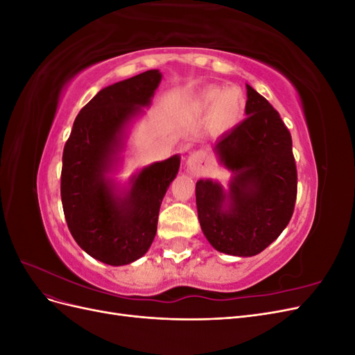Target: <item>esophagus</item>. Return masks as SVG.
Masks as SVG:
<instances>
[{
	"label": "esophagus",
	"instance_id": "esophagus-1",
	"mask_svg": "<svg viewBox=\"0 0 355 355\" xmlns=\"http://www.w3.org/2000/svg\"><path fill=\"white\" fill-rule=\"evenodd\" d=\"M204 155L201 153H192L187 159V168L192 176H200L202 170Z\"/></svg>",
	"mask_w": 355,
	"mask_h": 355
}]
</instances>
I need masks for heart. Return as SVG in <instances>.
Masks as SVG:
<instances>
[{
  "instance_id": "b5f03b06",
  "label": "heart",
  "mask_w": 355,
  "mask_h": 355,
  "mask_svg": "<svg viewBox=\"0 0 355 355\" xmlns=\"http://www.w3.org/2000/svg\"><path fill=\"white\" fill-rule=\"evenodd\" d=\"M244 103V94L239 87H209L192 102V111L198 115L210 111V128L214 133H222L240 120Z\"/></svg>"
}]
</instances>
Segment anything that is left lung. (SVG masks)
I'll use <instances>...</instances> for the list:
<instances>
[{"mask_svg": "<svg viewBox=\"0 0 355 355\" xmlns=\"http://www.w3.org/2000/svg\"><path fill=\"white\" fill-rule=\"evenodd\" d=\"M247 118L222 135L213 151L231 171L228 188L200 179L196 201L201 231L220 253L250 257L278 239L292 218L297 175L292 136L271 103L249 84Z\"/></svg>", "mask_w": 355, "mask_h": 355, "instance_id": "8db88e82", "label": "left lung"}]
</instances>
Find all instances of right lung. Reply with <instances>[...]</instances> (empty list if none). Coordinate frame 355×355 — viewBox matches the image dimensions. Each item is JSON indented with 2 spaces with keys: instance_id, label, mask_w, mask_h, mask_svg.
<instances>
[{
  "instance_id": "obj_1",
  "label": "right lung",
  "mask_w": 355,
  "mask_h": 355,
  "mask_svg": "<svg viewBox=\"0 0 355 355\" xmlns=\"http://www.w3.org/2000/svg\"><path fill=\"white\" fill-rule=\"evenodd\" d=\"M163 75L151 69L102 89L84 106L63 148L60 197L73 240L94 259L128 265L151 247L158 213L180 157L148 164L125 184L114 175L132 124L153 102Z\"/></svg>"
}]
</instances>
